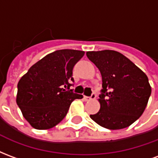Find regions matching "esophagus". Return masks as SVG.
<instances>
[{"label":"esophagus","mask_w":158,"mask_h":158,"mask_svg":"<svg viewBox=\"0 0 158 158\" xmlns=\"http://www.w3.org/2000/svg\"><path fill=\"white\" fill-rule=\"evenodd\" d=\"M96 93L93 92L90 96H84V100H85V101H90V100H94L95 98H96Z\"/></svg>","instance_id":"esophagus-1"}]
</instances>
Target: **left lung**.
Returning <instances> with one entry per match:
<instances>
[{
	"instance_id": "8db88e82",
	"label": "left lung",
	"mask_w": 158,
	"mask_h": 158,
	"mask_svg": "<svg viewBox=\"0 0 158 158\" xmlns=\"http://www.w3.org/2000/svg\"><path fill=\"white\" fill-rule=\"evenodd\" d=\"M102 77L101 108L90 118L108 129L129 127L142 115L152 93L148 78L129 59L115 51L87 52Z\"/></svg>"
}]
</instances>
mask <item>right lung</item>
I'll list each match as a JSON object with an SVG mask.
<instances>
[{
  "instance_id": "1",
  "label": "right lung",
  "mask_w": 158,
  "mask_h": 158,
  "mask_svg": "<svg viewBox=\"0 0 158 158\" xmlns=\"http://www.w3.org/2000/svg\"><path fill=\"white\" fill-rule=\"evenodd\" d=\"M84 55L77 50L56 51L34 64L20 79L17 104L35 129H47L58 124L73 101L83 98L69 88L74 82L73 67Z\"/></svg>"
}]
</instances>
